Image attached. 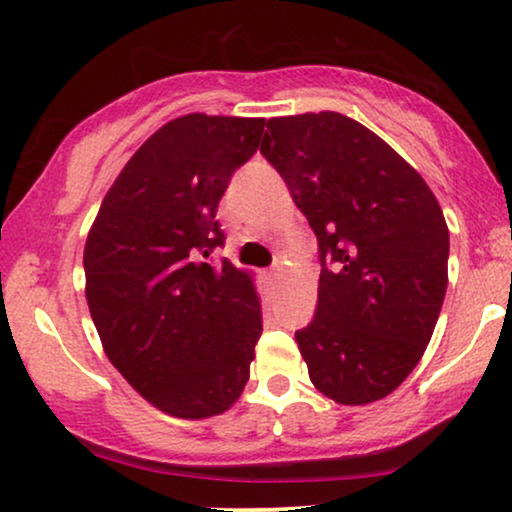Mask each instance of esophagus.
<instances>
[{
    "label": "esophagus",
    "instance_id": "1",
    "mask_svg": "<svg viewBox=\"0 0 512 512\" xmlns=\"http://www.w3.org/2000/svg\"><path fill=\"white\" fill-rule=\"evenodd\" d=\"M265 277H268V279H270V282H277V272H275V270H270V272H268V275H265Z\"/></svg>",
    "mask_w": 512,
    "mask_h": 512
}]
</instances>
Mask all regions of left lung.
Returning <instances> with one entry per match:
<instances>
[{
    "mask_svg": "<svg viewBox=\"0 0 512 512\" xmlns=\"http://www.w3.org/2000/svg\"><path fill=\"white\" fill-rule=\"evenodd\" d=\"M261 153L319 244L317 310L296 331L310 380L335 403L380 401L415 370L443 307V209L387 142L335 111L270 118Z\"/></svg>",
    "mask_w": 512,
    "mask_h": 512,
    "instance_id": "8db88e82",
    "label": "left lung"
}]
</instances>
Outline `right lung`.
<instances>
[{
	"mask_svg": "<svg viewBox=\"0 0 512 512\" xmlns=\"http://www.w3.org/2000/svg\"><path fill=\"white\" fill-rule=\"evenodd\" d=\"M263 118L188 114L139 146L90 228V317L114 368L167 415H221L249 380L263 333L247 272L212 251L216 209L254 156Z\"/></svg>",
	"mask_w": 512,
	"mask_h": 512,
	"instance_id": "add662e5",
	"label": "right lung"
}]
</instances>
